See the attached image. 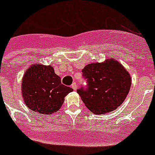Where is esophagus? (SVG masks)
Returning <instances> with one entry per match:
<instances>
[{"label": "esophagus", "instance_id": "1", "mask_svg": "<svg viewBox=\"0 0 155 155\" xmlns=\"http://www.w3.org/2000/svg\"><path fill=\"white\" fill-rule=\"evenodd\" d=\"M71 87L73 88V90H76L77 89V84H76V83H73V84H71Z\"/></svg>", "mask_w": 155, "mask_h": 155}]
</instances>
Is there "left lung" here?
Returning <instances> with one entry per match:
<instances>
[{
	"label": "left lung",
	"mask_w": 155,
	"mask_h": 155,
	"mask_svg": "<svg viewBox=\"0 0 155 155\" xmlns=\"http://www.w3.org/2000/svg\"><path fill=\"white\" fill-rule=\"evenodd\" d=\"M82 72L87 84L77 89V93L84 105L95 114L111 112L127 96L131 77L114 59L87 64Z\"/></svg>",
	"instance_id": "1"
}]
</instances>
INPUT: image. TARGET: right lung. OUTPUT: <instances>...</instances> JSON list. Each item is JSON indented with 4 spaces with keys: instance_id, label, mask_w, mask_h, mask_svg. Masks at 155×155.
<instances>
[{
    "instance_id": "1",
    "label": "right lung",
    "mask_w": 155,
    "mask_h": 155,
    "mask_svg": "<svg viewBox=\"0 0 155 155\" xmlns=\"http://www.w3.org/2000/svg\"><path fill=\"white\" fill-rule=\"evenodd\" d=\"M21 92L28 107L36 113L51 114L64 104V97L73 89L61 84L50 65L33 64L25 71Z\"/></svg>"
}]
</instances>
